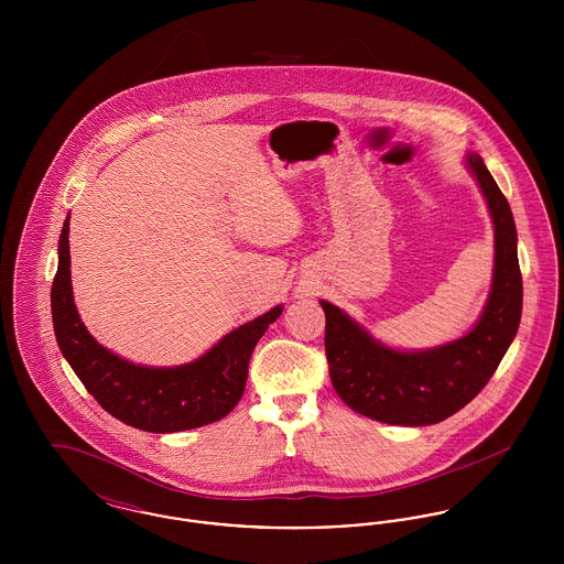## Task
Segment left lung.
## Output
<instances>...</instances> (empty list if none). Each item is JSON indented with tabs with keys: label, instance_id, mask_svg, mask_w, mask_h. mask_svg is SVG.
Here are the masks:
<instances>
[{
	"label": "left lung",
	"instance_id": "8db88e82",
	"mask_svg": "<svg viewBox=\"0 0 564 564\" xmlns=\"http://www.w3.org/2000/svg\"><path fill=\"white\" fill-rule=\"evenodd\" d=\"M495 226L492 285L478 323L458 340L425 350L378 343L345 311L322 300L325 355L340 400L387 425L423 427L453 416L495 375L522 315V274L510 203L480 154L465 156Z\"/></svg>",
	"mask_w": 564,
	"mask_h": 564
}]
</instances>
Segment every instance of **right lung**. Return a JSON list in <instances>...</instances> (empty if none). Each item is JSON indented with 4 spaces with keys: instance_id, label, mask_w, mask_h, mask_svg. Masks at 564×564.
I'll list each match as a JSON object with an SVG mask.
<instances>
[{
    "instance_id": "obj_1",
    "label": "right lung",
    "mask_w": 564,
    "mask_h": 564,
    "mask_svg": "<svg viewBox=\"0 0 564 564\" xmlns=\"http://www.w3.org/2000/svg\"><path fill=\"white\" fill-rule=\"evenodd\" d=\"M69 215L58 239V269L51 290L54 336L86 391L113 419L134 430L175 433L224 419L242 398L258 340L283 306L242 323L215 347L175 368L137 366L101 347L84 327L72 292Z\"/></svg>"
}]
</instances>
